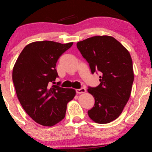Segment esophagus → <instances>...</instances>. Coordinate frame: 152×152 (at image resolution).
Listing matches in <instances>:
<instances>
[{
	"label": "esophagus",
	"instance_id": "obj_1",
	"mask_svg": "<svg viewBox=\"0 0 152 152\" xmlns=\"http://www.w3.org/2000/svg\"><path fill=\"white\" fill-rule=\"evenodd\" d=\"M86 92V88H81L80 89H76V93L77 94H81V93H84Z\"/></svg>",
	"mask_w": 152,
	"mask_h": 152
}]
</instances>
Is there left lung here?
<instances>
[{"label": "left lung", "instance_id": "left-lung-1", "mask_svg": "<svg viewBox=\"0 0 152 152\" xmlns=\"http://www.w3.org/2000/svg\"><path fill=\"white\" fill-rule=\"evenodd\" d=\"M77 47L89 64L91 73L101 74L100 84L88 86V92L95 98L88 116L97 123H109L119 117L132 92L134 77L130 54L110 36L91 37L79 41Z\"/></svg>", "mask_w": 152, "mask_h": 152}]
</instances>
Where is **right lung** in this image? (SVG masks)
Segmentation results:
<instances>
[{"instance_id":"obj_1","label":"right lung","mask_w":152,"mask_h":152,"mask_svg":"<svg viewBox=\"0 0 152 152\" xmlns=\"http://www.w3.org/2000/svg\"><path fill=\"white\" fill-rule=\"evenodd\" d=\"M73 43L51 41L27 45L18 56L12 72V80L22 107L37 123L50 126L66 115L68 102L76 94L72 88L57 85L56 64Z\"/></svg>"}]
</instances>
